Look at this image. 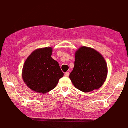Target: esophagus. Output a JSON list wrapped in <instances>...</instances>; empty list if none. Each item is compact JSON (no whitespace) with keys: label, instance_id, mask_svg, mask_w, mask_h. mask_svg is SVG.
Instances as JSON below:
<instances>
[{"label":"esophagus","instance_id":"obj_1","mask_svg":"<svg viewBox=\"0 0 128 128\" xmlns=\"http://www.w3.org/2000/svg\"><path fill=\"white\" fill-rule=\"evenodd\" d=\"M64 75H65L66 76H68V75H69V72H65V74H64Z\"/></svg>","mask_w":128,"mask_h":128}]
</instances>
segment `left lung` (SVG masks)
Listing matches in <instances>:
<instances>
[{"label": "left lung", "mask_w": 128, "mask_h": 128, "mask_svg": "<svg viewBox=\"0 0 128 128\" xmlns=\"http://www.w3.org/2000/svg\"><path fill=\"white\" fill-rule=\"evenodd\" d=\"M107 75V63L99 52L87 46L80 47L75 52L74 68L69 78L76 89L84 92L98 90Z\"/></svg>", "instance_id": "8db88e82"}]
</instances>
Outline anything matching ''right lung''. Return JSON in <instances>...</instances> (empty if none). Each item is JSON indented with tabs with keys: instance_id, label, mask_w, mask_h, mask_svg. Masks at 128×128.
<instances>
[{
	"instance_id": "right-lung-1",
	"label": "right lung",
	"mask_w": 128,
	"mask_h": 128,
	"mask_svg": "<svg viewBox=\"0 0 128 128\" xmlns=\"http://www.w3.org/2000/svg\"><path fill=\"white\" fill-rule=\"evenodd\" d=\"M52 48H38L34 51L25 60L22 77L30 90L46 93L54 89L64 75L56 60L51 56Z\"/></svg>"
}]
</instances>
